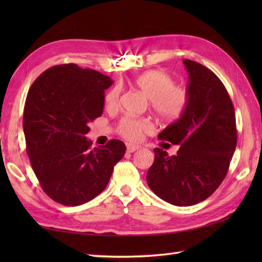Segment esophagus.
<instances>
[{
    "label": "esophagus",
    "instance_id": "1",
    "mask_svg": "<svg viewBox=\"0 0 262 262\" xmlns=\"http://www.w3.org/2000/svg\"><path fill=\"white\" fill-rule=\"evenodd\" d=\"M137 149H140V146H137V145H130V144H128V145H127V152H128V153H133V152L137 151Z\"/></svg>",
    "mask_w": 262,
    "mask_h": 262
}]
</instances>
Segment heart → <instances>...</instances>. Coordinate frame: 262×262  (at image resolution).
I'll use <instances>...</instances> for the list:
<instances>
[{"mask_svg":"<svg viewBox=\"0 0 262 262\" xmlns=\"http://www.w3.org/2000/svg\"><path fill=\"white\" fill-rule=\"evenodd\" d=\"M134 85L149 99L153 113L160 119L172 121L182 115L188 101L189 93L186 88L174 85V80L162 70H152L138 75ZM119 90L113 89L104 97V107L108 111L118 108ZM151 124L145 119L125 117L118 124V133L128 141H140L144 133L151 130Z\"/></svg>","mask_w":262,"mask_h":262,"instance_id":"b5f03b06","label":"heart"}]
</instances>
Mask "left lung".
<instances>
[{"mask_svg":"<svg viewBox=\"0 0 262 262\" xmlns=\"http://www.w3.org/2000/svg\"><path fill=\"white\" fill-rule=\"evenodd\" d=\"M189 101L180 118L158 138L180 145L176 155L154 148L146 174L151 190L174 206H191L208 198L229 171L236 146L235 113L222 81L204 65L183 59Z\"/></svg>","mask_w":262,"mask_h":262,"instance_id":"obj_1","label":"left lung"}]
</instances>
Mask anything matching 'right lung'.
<instances>
[{
  "instance_id": "obj_1",
  "label": "right lung",
  "mask_w": 262,
  "mask_h": 262,
  "mask_svg": "<svg viewBox=\"0 0 262 262\" xmlns=\"http://www.w3.org/2000/svg\"><path fill=\"white\" fill-rule=\"evenodd\" d=\"M114 81L76 64L56 65L39 75L27 94L24 132L32 170L55 202L79 206L107 187L126 152L111 140L91 148L89 124L102 115L104 90Z\"/></svg>"
}]
</instances>
